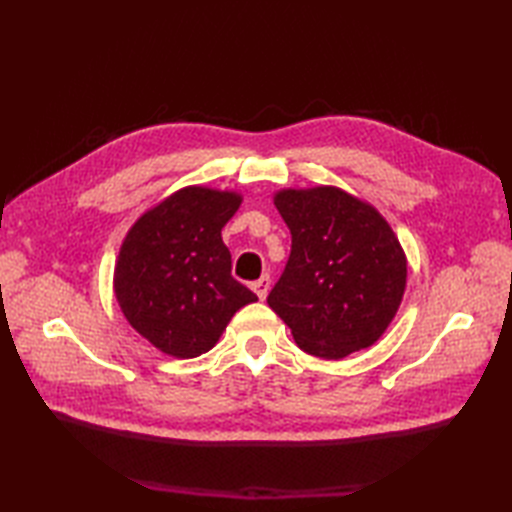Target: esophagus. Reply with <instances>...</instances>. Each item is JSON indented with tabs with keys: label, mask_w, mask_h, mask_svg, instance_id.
I'll return each instance as SVG.
<instances>
[{
	"label": "esophagus",
	"mask_w": 512,
	"mask_h": 512,
	"mask_svg": "<svg viewBox=\"0 0 512 512\" xmlns=\"http://www.w3.org/2000/svg\"><path fill=\"white\" fill-rule=\"evenodd\" d=\"M250 288H253L255 295L264 301L266 295H268V290H270V277L262 275L257 281H253V284H250Z\"/></svg>",
	"instance_id": "obj_1"
}]
</instances>
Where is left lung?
<instances>
[{
  "label": "left lung",
  "instance_id": "1",
  "mask_svg": "<svg viewBox=\"0 0 512 512\" xmlns=\"http://www.w3.org/2000/svg\"><path fill=\"white\" fill-rule=\"evenodd\" d=\"M288 264L268 295L303 352L330 358L374 345L396 317L407 257L372 204L336 187L281 189Z\"/></svg>",
  "mask_w": 512,
  "mask_h": 512
}]
</instances>
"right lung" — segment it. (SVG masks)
<instances>
[{
  "mask_svg": "<svg viewBox=\"0 0 512 512\" xmlns=\"http://www.w3.org/2000/svg\"><path fill=\"white\" fill-rule=\"evenodd\" d=\"M242 204L235 191L184 187L129 228L114 268V295L129 325L160 352L195 358L233 314L257 301L231 275L222 228Z\"/></svg>",
  "mask_w": 512,
  "mask_h": 512,
  "instance_id": "obj_1",
  "label": "right lung"
}]
</instances>
